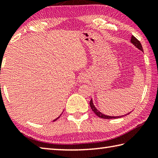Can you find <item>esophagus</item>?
Listing matches in <instances>:
<instances>
[{"instance_id":"esophagus-1","label":"esophagus","mask_w":158,"mask_h":158,"mask_svg":"<svg viewBox=\"0 0 158 158\" xmlns=\"http://www.w3.org/2000/svg\"><path fill=\"white\" fill-rule=\"evenodd\" d=\"M86 77L85 76H84V74H82V75H81V76H79V81L81 82V83H84V82H85V81H86Z\"/></svg>"}]
</instances>
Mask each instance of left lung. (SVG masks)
Segmentation results:
<instances>
[{
    "instance_id": "1",
    "label": "left lung",
    "mask_w": 158,
    "mask_h": 158,
    "mask_svg": "<svg viewBox=\"0 0 158 158\" xmlns=\"http://www.w3.org/2000/svg\"><path fill=\"white\" fill-rule=\"evenodd\" d=\"M130 42H131V43H132L133 45H135V46L138 49H139V50H141V52H143V48H142V46H141V43H140V42L136 38V37H135V36H132L131 37V40H130ZM90 107H91V109H92V110H93V111L94 112V113L97 115V116H98V117H100V118H105V119H111V118H121V117H123V116H127V115H128L129 114H130L131 112H130V113H128V114H125V115H123V116H107V115H105V114H102V113H101V112L98 110V109H97V108L95 107V105H94V104H93V100L91 99V100H90Z\"/></svg>"
}]
</instances>
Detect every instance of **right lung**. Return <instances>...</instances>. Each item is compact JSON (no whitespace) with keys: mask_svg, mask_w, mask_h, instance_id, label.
I'll use <instances>...</instances> for the list:
<instances>
[{"mask_svg":"<svg viewBox=\"0 0 158 158\" xmlns=\"http://www.w3.org/2000/svg\"><path fill=\"white\" fill-rule=\"evenodd\" d=\"M60 116H61V114H60V116H58V118H56V119H55V120H53V121H56V120H57V119H58V118H59V117H60Z\"/></svg>","mask_w":158,"mask_h":158,"instance_id":"add662e5","label":"right lung"}]
</instances>
